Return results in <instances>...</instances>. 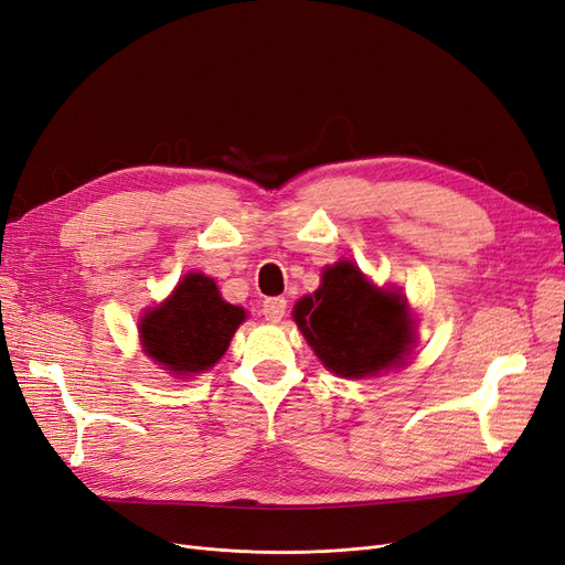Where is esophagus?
Wrapping results in <instances>:
<instances>
[{"mask_svg": "<svg viewBox=\"0 0 565 565\" xmlns=\"http://www.w3.org/2000/svg\"><path fill=\"white\" fill-rule=\"evenodd\" d=\"M262 312H264V320H266V322L276 324V322H280V320L285 318V312H287V301H285L282 297L266 299V301H264V306H262Z\"/></svg>", "mask_w": 565, "mask_h": 565, "instance_id": "34e87169", "label": "esophagus"}]
</instances>
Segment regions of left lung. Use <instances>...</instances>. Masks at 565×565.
I'll use <instances>...</instances> for the list:
<instances>
[{"mask_svg":"<svg viewBox=\"0 0 565 565\" xmlns=\"http://www.w3.org/2000/svg\"><path fill=\"white\" fill-rule=\"evenodd\" d=\"M291 318L338 377H371L398 369L415 343L408 299L375 287L348 259L324 268L320 289L299 299Z\"/></svg>","mask_w":565,"mask_h":565,"instance_id":"8db88e82","label":"left lung"}]
</instances>
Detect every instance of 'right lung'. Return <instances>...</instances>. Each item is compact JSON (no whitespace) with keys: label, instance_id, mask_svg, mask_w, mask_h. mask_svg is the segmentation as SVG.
Listing matches in <instances>:
<instances>
[{"label":"right lung","instance_id":"obj_1","mask_svg":"<svg viewBox=\"0 0 565 565\" xmlns=\"http://www.w3.org/2000/svg\"><path fill=\"white\" fill-rule=\"evenodd\" d=\"M245 310L222 299L213 278L188 274L171 297L139 322L143 352L175 377L213 369L227 352Z\"/></svg>","mask_w":565,"mask_h":565}]
</instances>
